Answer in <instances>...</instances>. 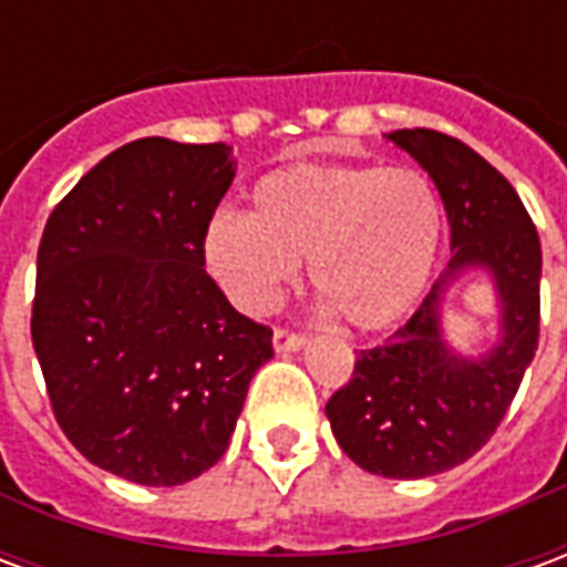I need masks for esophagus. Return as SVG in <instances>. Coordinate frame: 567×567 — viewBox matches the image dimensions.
<instances>
[{
  "instance_id": "1",
  "label": "esophagus",
  "mask_w": 567,
  "mask_h": 567,
  "mask_svg": "<svg viewBox=\"0 0 567 567\" xmlns=\"http://www.w3.org/2000/svg\"><path fill=\"white\" fill-rule=\"evenodd\" d=\"M272 346H276L279 352H297V349H303V346H307V333L288 331V328H276V331H272Z\"/></svg>"
}]
</instances>
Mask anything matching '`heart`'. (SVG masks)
Here are the masks:
<instances>
[{"label":"heart","instance_id":"heart-1","mask_svg":"<svg viewBox=\"0 0 567 567\" xmlns=\"http://www.w3.org/2000/svg\"><path fill=\"white\" fill-rule=\"evenodd\" d=\"M440 236L443 203L416 166L295 163L258 178L248 215L212 218L203 258L248 312H267L307 258L316 295L380 331L416 307Z\"/></svg>","mask_w":567,"mask_h":567}]
</instances>
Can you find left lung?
I'll list each match as a JSON object with an SVG mask.
<instances>
[{
  "label": "left lung",
  "mask_w": 567,
  "mask_h": 567,
  "mask_svg": "<svg viewBox=\"0 0 567 567\" xmlns=\"http://www.w3.org/2000/svg\"><path fill=\"white\" fill-rule=\"evenodd\" d=\"M434 178L450 218L446 270L392 340L361 349L324 413L343 452L370 474L419 480L467 462L495 434L540 337V239L504 175L455 136L389 133ZM496 276L505 340L488 357L455 359L439 340L442 291L464 266Z\"/></svg>",
  "instance_id": "obj_1"
}]
</instances>
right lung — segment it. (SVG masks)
<instances>
[{
    "label": "right lung",
    "mask_w": 567,
    "mask_h": 567,
    "mask_svg": "<svg viewBox=\"0 0 567 567\" xmlns=\"http://www.w3.org/2000/svg\"><path fill=\"white\" fill-rule=\"evenodd\" d=\"M234 182L224 142L136 140L51 212L32 346L56 425L109 474L182 486L230 443L272 328L230 307L203 236Z\"/></svg>",
    "instance_id": "1"
}]
</instances>
